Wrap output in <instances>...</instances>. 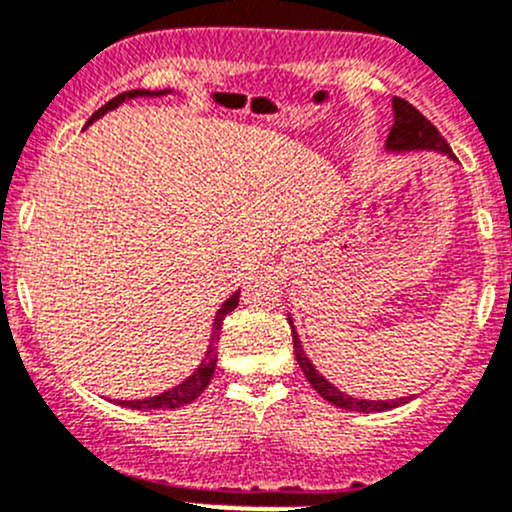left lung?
I'll use <instances>...</instances> for the list:
<instances>
[{
	"label": "left lung",
	"instance_id": "1",
	"mask_svg": "<svg viewBox=\"0 0 512 512\" xmlns=\"http://www.w3.org/2000/svg\"><path fill=\"white\" fill-rule=\"evenodd\" d=\"M392 112H395V125H392L390 134H387V142H385L387 152H424V149H429V152H439V154H444V157L456 159L454 154H451V147L446 144V139L439 134V129L434 127L432 122H429L427 117L417 110V107H412L407 100L395 98L392 100ZM289 326H292L294 355H297L301 373L306 375V380H309L311 387H314V390L319 392L324 400L331 402V405L341 407V410H348V412H385V410H392V407H400V405H405V402L412 400V397H397V400H392V402L358 400V397L341 392L336 385L328 383L324 375L314 368V363L306 358L292 319H289Z\"/></svg>",
	"mask_w": 512,
	"mask_h": 512
}]
</instances>
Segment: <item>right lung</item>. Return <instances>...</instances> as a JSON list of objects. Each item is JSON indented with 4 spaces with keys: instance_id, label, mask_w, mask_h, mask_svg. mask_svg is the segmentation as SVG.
<instances>
[{
    "instance_id": "1",
    "label": "right lung",
    "mask_w": 512,
    "mask_h": 512,
    "mask_svg": "<svg viewBox=\"0 0 512 512\" xmlns=\"http://www.w3.org/2000/svg\"><path fill=\"white\" fill-rule=\"evenodd\" d=\"M169 93H171V90H127V93L117 95V98L105 102V105H102L100 110L95 112L93 117H90L88 125H93L95 120H100L105 112L120 107L125 100H132V98H164V95H169ZM238 301H240V292H235L233 297H230L218 309V314H215V319H213V336H211V343H208L206 358L201 360V365L193 370V375H188L184 383L171 387V390H166V392H159V395H154V397H144V400H117V405L129 407V410H176V407L191 405V402L196 400V397L201 395L203 390H206L208 383H211V378L215 373V363H218L220 328H223L225 316H228L230 311L238 306Z\"/></svg>"
}]
</instances>
